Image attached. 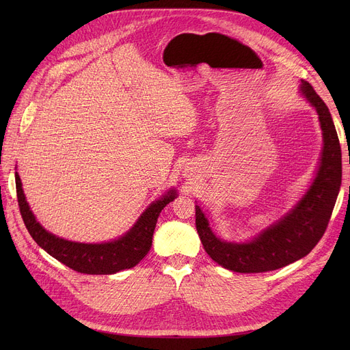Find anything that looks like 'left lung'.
<instances>
[{"label":"left lung","mask_w":350,"mask_h":350,"mask_svg":"<svg viewBox=\"0 0 350 350\" xmlns=\"http://www.w3.org/2000/svg\"><path fill=\"white\" fill-rule=\"evenodd\" d=\"M301 92L318 112L323 152L318 176L297 207L251 243L234 244L218 240L203 211L196 206V228L206 252L234 272H267L304 258L319 243L332 215L342 183L340 143L329 109L315 89L302 81Z\"/></svg>","instance_id":"left-lung-1"}]
</instances>
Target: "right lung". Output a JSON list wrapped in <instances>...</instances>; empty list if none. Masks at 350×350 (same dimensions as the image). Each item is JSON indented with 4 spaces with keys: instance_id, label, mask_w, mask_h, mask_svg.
Segmentation results:
<instances>
[{
    "instance_id": "right-lung-1",
    "label": "right lung",
    "mask_w": 350,
    "mask_h": 350,
    "mask_svg": "<svg viewBox=\"0 0 350 350\" xmlns=\"http://www.w3.org/2000/svg\"><path fill=\"white\" fill-rule=\"evenodd\" d=\"M15 186L20 213L33 241L64 265L77 272L92 275L116 273L139 264L152 247L159 214L176 197V191L170 190L167 196L157 200L142 214L135 227L116 241L105 244H81L62 240V238L45 231L40 223H36L28 207L18 174H15Z\"/></svg>"
}]
</instances>
